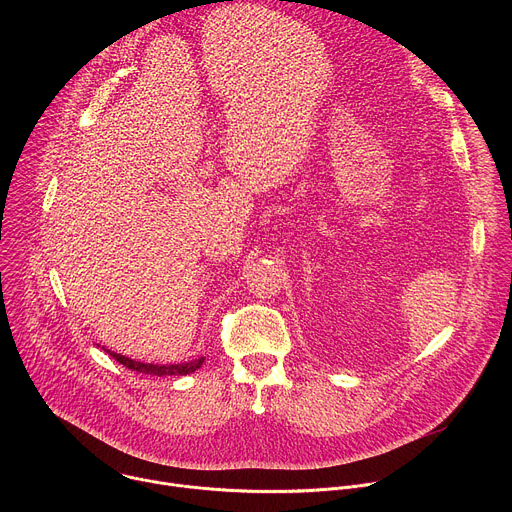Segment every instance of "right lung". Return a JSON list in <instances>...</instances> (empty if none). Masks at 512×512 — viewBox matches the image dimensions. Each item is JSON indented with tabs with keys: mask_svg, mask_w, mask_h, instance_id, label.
<instances>
[{
	"mask_svg": "<svg viewBox=\"0 0 512 512\" xmlns=\"http://www.w3.org/2000/svg\"><path fill=\"white\" fill-rule=\"evenodd\" d=\"M119 364H123L125 369L129 371H135V373H141V375H152V377H168V375H190L194 373L196 369L202 367L204 362V356L196 358V360H190V362H180V364H152V362H139V360H133L129 356H123V354H117V352H111L107 350Z\"/></svg>",
	"mask_w": 512,
	"mask_h": 512,
	"instance_id": "obj_1",
	"label": "right lung"
}]
</instances>
